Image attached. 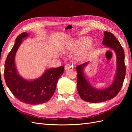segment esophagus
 <instances>
[{"label":"esophagus","mask_w":132,"mask_h":132,"mask_svg":"<svg viewBox=\"0 0 132 132\" xmlns=\"http://www.w3.org/2000/svg\"><path fill=\"white\" fill-rule=\"evenodd\" d=\"M72 67H73V66L69 64H66L65 65V68L64 69H65V70H68V69L71 68H72Z\"/></svg>","instance_id":"1"}]
</instances>
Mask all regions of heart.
Returning <instances> with one entry per match:
<instances>
[{"instance_id": "b5f03b06", "label": "heart", "mask_w": 132, "mask_h": 132, "mask_svg": "<svg viewBox=\"0 0 132 132\" xmlns=\"http://www.w3.org/2000/svg\"><path fill=\"white\" fill-rule=\"evenodd\" d=\"M91 42V39L86 37H82L77 38L73 41L70 44V48L73 51H78L84 49L88 47ZM77 57L81 59L84 58V54L82 52H80L77 54Z\"/></svg>"}]
</instances>
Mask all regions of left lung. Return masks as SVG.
Returning a JSON list of instances; mask_svg holds the SVG:
<instances>
[{
  "mask_svg": "<svg viewBox=\"0 0 132 132\" xmlns=\"http://www.w3.org/2000/svg\"><path fill=\"white\" fill-rule=\"evenodd\" d=\"M102 44L114 51L117 56V73L113 82L107 89L98 90L95 89L87 81L84 73L83 68L86 62L77 67V89L80 97L86 102H102L112 99L120 91L126 76L125 53L121 43L113 34L105 31Z\"/></svg>",
  "mask_w": 132,
  "mask_h": 132,
  "instance_id": "8db88e82",
  "label": "left lung"
}]
</instances>
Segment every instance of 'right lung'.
Masks as SVG:
<instances>
[{
    "mask_svg": "<svg viewBox=\"0 0 132 132\" xmlns=\"http://www.w3.org/2000/svg\"><path fill=\"white\" fill-rule=\"evenodd\" d=\"M28 36L27 33L23 32L16 38L5 61L4 79L8 88L19 100L30 105H39L49 101L52 96L64 67L61 66L47 69L41 77L32 81L27 80L20 77L16 68L15 57L22 39Z\"/></svg>",
    "mask_w": 132,
    "mask_h": 132,
    "instance_id": "1",
    "label": "right lung"
}]
</instances>
